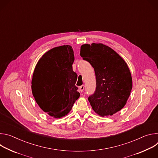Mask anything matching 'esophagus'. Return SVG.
<instances>
[{"mask_svg": "<svg viewBox=\"0 0 158 158\" xmlns=\"http://www.w3.org/2000/svg\"><path fill=\"white\" fill-rule=\"evenodd\" d=\"M84 89V85H82L81 86L79 87V90H80V91H81V93L83 92Z\"/></svg>", "mask_w": 158, "mask_h": 158, "instance_id": "obj_1", "label": "esophagus"}]
</instances>
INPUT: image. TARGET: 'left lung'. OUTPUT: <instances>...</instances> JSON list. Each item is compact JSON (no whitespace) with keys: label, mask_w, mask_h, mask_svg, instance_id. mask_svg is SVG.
Here are the masks:
<instances>
[{"label":"left lung","mask_w":158,"mask_h":158,"mask_svg":"<svg viewBox=\"0 0 158 158\" xmlns=\"http://www.w3.org/2000/svg\"><path fill=\"white\" fill-rule=\"evenodd\" d=\"M80 55L95 71L96 89L88 100L94 111L101 117L109 116L126 105L132 87V80L124 60L103 44L81 46Z\"/></svg>","instance_id":"8db88e82"}]
</instances>
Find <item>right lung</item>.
<instances>
[{
  "mask_svg": "<svg viewBox=\"0 0 158 158\" xmlns=\"http://www.w3.org/2000/svg\"><path fill=\"white\" fill-rule=\"evenodd\" d=\"M74 51L71 46L54 48L45 53L34 71L31 89L40 107L50 116L61 118L71 111L80 93L73 70Z\"/></svg>",
  "mask_w": 158,
  "mask_h": 158,
  "instance_id": "obj_1",
  "label": "right lung"
}]
</instances>
